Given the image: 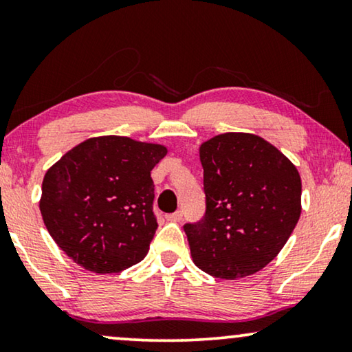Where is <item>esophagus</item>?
<instances>
[{"label":"esophagus","instance_id":"obj_1","mask_svg":"<svg viewBox=\"0 0 352 352\" xmlns=\"http://www.w3.org/2000/svg\"><path fill=\"white\" fill-rule=\"evenodd\" d=\"M182 219V211H175V213L171 214H166V221H170V223H179Z\"/></svg>","mask_w":352,"mask_h":352}]
</instances>
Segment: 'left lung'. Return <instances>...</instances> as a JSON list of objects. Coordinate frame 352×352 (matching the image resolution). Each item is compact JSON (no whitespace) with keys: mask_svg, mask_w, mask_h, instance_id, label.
Instances as JSON below:
<instances>
[{"mask_svg":"<svg viewBox=\"0 0 352 352\" xmlns=\"http://www.w3.org/2000/svg\"><path fill=\"white\" fill-rule=\"evenodd\" d=\"M200 162L205 214L184 224L195 266L228 280L261 271L300 219V173L272 144L247 133L201 144Z\"/></svg>","mask_w":352,"mask_h":352,"instance_id":"8db88e82","label":"left lung"}]
</instances>
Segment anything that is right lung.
<instances>
[{
	"label": "right lung",
	"mask_w": 352,
	"mask_h": 352,
	"mask_svg": "<svg viewBox=\"0 0 352 352\" xmlns=\"http://www.w3.org/2000/svg\"><path fill=\"white\" fill-rule=\"evenodd\" d=\"M158 144L122 136L78 144L46 171L40 210L47 232L76 264L98 274L142 261L155 230L152 168Z\"/></svg>",
	"instance_id": "add662e5"
}]
</instances>
